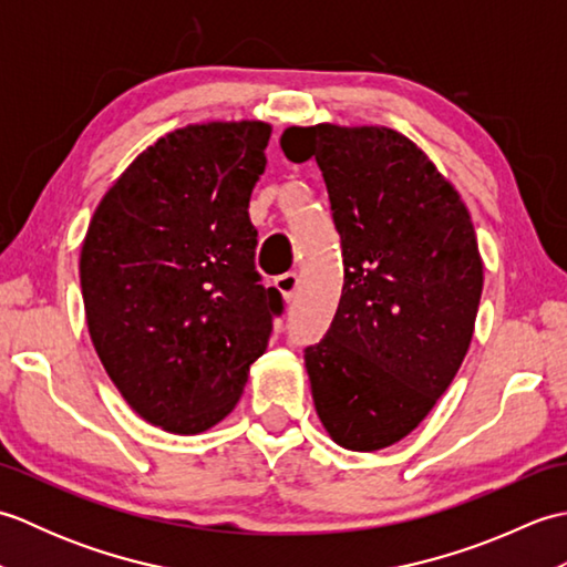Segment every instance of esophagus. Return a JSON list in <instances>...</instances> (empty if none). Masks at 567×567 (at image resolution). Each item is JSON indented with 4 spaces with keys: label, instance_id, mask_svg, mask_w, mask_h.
<instances>
[{
    "label": "esophagus",
    "instance_id": "esophagus-1",
    "mask_svg": "<svg viewBox=\"0 0 567 567\" xmlns=\"http://www.w3.org/2000/svg\"><path fill=\"white\" fill-rule=\"evenodd\" d=\"M275 287L280 290L285 297H295L299 290V275L297 272H282L275 277Z\"/></svg>",
    "mask_w": 567,
    "mask_h": 567
}]
</instances>
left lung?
<instances>
[{
  "label": "left lung",
  "instance_id": "obj_1",
  "mask_svg": "<svg viewBox=\"0 0 567 567\" xmlns=\"http://www.w3.org/2000/svg\"><path fill=\"white\" fill-rule=\"evenodd\" d=\"M317 158L343 250L327 336L305 348L317 414L348 451L402 441L449 390L473 341L483 258L467 207L416 143L384 126H292Z\"/></svg>",
  "mask_w": 567,
  "mask_h": 567
}]
</instances>
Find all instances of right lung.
<instances>
[{
  "mask_svg": "<svg viewBox=\"0 0 567 567\" xmlns=\"http://www.w3.org/2000/svg\"><path fill=\"white\" fill-rule=\"evenodd\" d=\"M270 124L177 128L102 197L80 252L90 339L128 406L171 433L231 414L282 295L256 270L248 202Z\"/></svg>",
  "mask_w": 567,
  "mask_h": 567,
  "instance_id": "add662e5",
  "label": "right lung"
}]
</instances>
